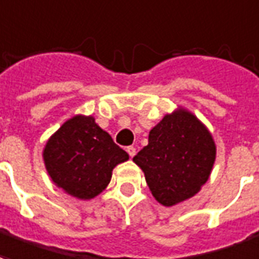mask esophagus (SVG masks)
Returning a JSON list of instances; mask_svg holds the SVG:
<instances>
[{
	"mask_svg": "<svg viewBox=\"0 0 259 259\" xmlns=\"http://www.w3.org/2000/svg\"><path fill=\"white\" fill-rule=\"evenodd\" d=\"M126 151H127V154H129L130 158H133V156H135V155H136V148H135V147H127V148H126Z\"/></svg>",
	"mask_w": 259,
	"mask_h": 259,
	"instance_id": "esophagus-1",
	"label": "esophagus"
}]
</instances>
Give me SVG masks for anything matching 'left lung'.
I'll use <instances>...</instances> for the list:
<instances>
[{"instance_id":"8db88e82","label":"left lung","mask_w":259,"mask_h":259,"mask_svg":"<svg viewBox=\"0 0 259 259\" xmlns=\"http://www.w3.org/2000/svg\"><path fill=\"white\" fill-rule=\"evenodd\" d=\"M154 198L173 206L192 198L208 180L215 145L208 130L188 111L166 115L149 132L148 145L133 158Z\"/></svg>"}]
</instances>
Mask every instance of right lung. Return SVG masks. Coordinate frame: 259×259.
Returning <instances> with one entry per match:
<instances>
[{"mask_svg":"<svg viewBox=\"0 0 259 259\" xmlns=\"http://www.w3.org/2000/svg\"><path fill=\"white\" fill-rule=\"evenodd\" d=\"M129 159L99 127L93 116L76 115L52 136L44 160L52 181L78 199L97 196L110 184L112 168Z\"/></svg>","mask_w":259,"mask_h":259,"instance_id":"add662e5","label":"right lung"}]
</instances>
